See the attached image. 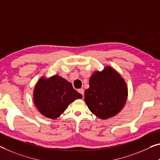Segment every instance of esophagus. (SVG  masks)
Returning <instances> with one entry per match:
<instances>
[{
	"mask_svg": "<svg viewBox=\"0 0 160 160\" xmlns=\"http://www.w3.org/2000/svg\"><path fill=\"white\" fill-rule=\"evenodd\" d=\"M78 92H79L81 94H82L83 97V95H84V91H83V88H79V89H78Z\"/></svg>",
	"mask_w": 160,
	"mask_h": 160,
	"instance_id": "obj_1",
	"label": "esophagus"
}]
</instances>
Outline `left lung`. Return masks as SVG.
Segmentation results:
<instances>
[{"label": "left lung", "mask_w": 160, "mask_h": 160, "mask_svg": "<svg viewBox=\"0 0 160 160\" xmlns=\"http://www.w3.org/2000/svg\"><path fill=\"white\" fill-rule=\"evenodd\" d=\"M84 100L91 112L102 119L117 115L127 102L128 89L122 76L111 66L94 72L85 91Z\"/></svg>", "instance_id": "left-lung-1"}]
</instances>
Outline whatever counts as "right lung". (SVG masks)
Here are the masks:
<instances>
[{"label": "right lung", "instance_id": "add662e5", "mask_svg": "<svg viewBox=\"0 0 160 160\" xmlns=\"http://www.w3.org/2000/svg\"><path fill=\"white\" fill-rule=\"evenodd\" d=\"M70 82L54 75L48 78L41 77L33 91V102L41 114L50 119H56L73 101L82 99Z\"/></svg>", "mask_w": 160, "mask_h": 160}]
</instances>
